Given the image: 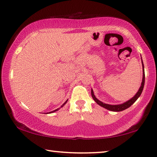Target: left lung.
Masks as SVG:
<instances>
[{"label":"left lung","instance_id":"8db88e82","mask_svg":"<svg viewBox=\"0 0 157 157\" xmlns=\"http://www.w3.org/2000/svg\"><path fill=\"white\" fill-rule=\"evenodd\" d=\"M142 66H143V79H142L141 86L140 88H139L138 92L136 93V95L134 96L132 99H130V100H128V101L125 102V103L122 104H119V105L106 104H104V103H103V102H101L99 100H98V99L95 98V96L94 95L93 90H91V95H92L93 99L95 101L97 104L99 105V106L106 108V109L109 110L115 111V112H119V111H122L125 109H126V108H129L130 106H132V105L136 101V99L139 98V96L141 95L142 91H143V89H144V84H145V73H144V66L143 61H142Z\"/></svg>","mask_w":157,"mask_h":157}]
</instances>
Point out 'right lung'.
<instances>
[{
	"label": "right lung",
	"mask_w": 157,
	"mask_h": 157,
	"mask_svg": "<svg viewBox=\"0 0 157 157\" xmlns=\"http://www.w3.org/2000/svg\"><path fill=\"white\" fill-rule=\"evenodd\" d=\"M67 101H68V100H67L66 101H65V102H64V103L63 104H62V106H61V107H62V106H64V105L65 104H66V103H67ZM59 108H58V109H56V110H53V111H51V112H49V113H53V112H56V111H57V110H58L59 109Z\"/></svg>",
	"instance_id": "add662e5"
}]
</instances>
